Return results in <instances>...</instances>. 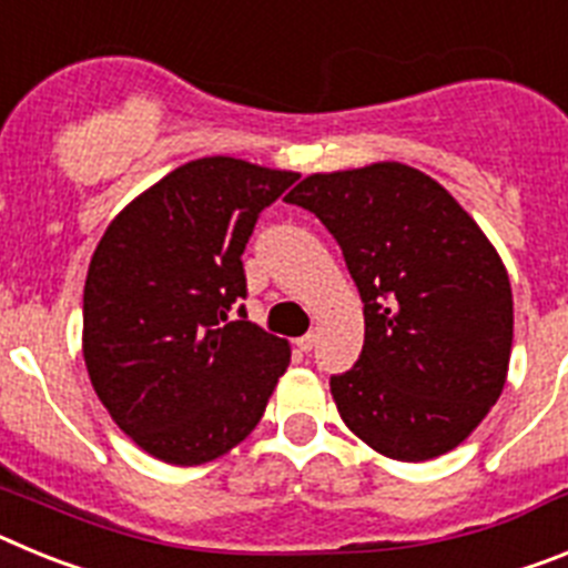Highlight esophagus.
<instances>
[{"label": "esophagus", "mask_w": 568, "mask_h": 568, "mask_svg": "<svg viewBox=\"0 0 568 568\" xmlns=\"http://www.w3.org/2000/svg\"><path fill=\"white\" fill-rule=\"evenodd\" d=\"M295 344H298V349H301V353H310V349H313V346H315V333L301 335V338L295 341Z\"/></svg>", "instance_id": "34e87169"}]
</instances>
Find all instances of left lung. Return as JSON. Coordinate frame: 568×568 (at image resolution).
<instances>
[{
    "label": "left lung",
    "mask_w": 568,
    "mask_h": 568,
    "mask_svg": "<svg viewBox=\"0 0 568 568\" xmlns=\"http://www.w3.org/2000/svg\"><path fill=\"white\" fill-rule=\"evenodd\" d=\"M287 202L333 233L364 301V349L329 378L344 424L395 460L455 449L509 369L511 287L489 239L398 162L307 175Z\"/></svg>",
    "instance_id": "obj_1"
}]
</instances>
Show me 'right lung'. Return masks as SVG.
Masks as SVG:
<instances>
[{
    "instance_id": "add662e5",
    "label": "right lung",
    "mask_w": 568,
    "mask_h": 568,
    "mask_svg": "<svg viewBox=\"0 0 568 568\" xmlns=\"http://www.w3.org/2000/svg\"><path fill=\"white\" fill-rule=\"evenodd\" d=\"M298 175L210 155L182 164L104 230L84 281V364L124 435L195 466L247 438L290 344L247 321L241 253Z\"/></svg>"
}]
</instances>
